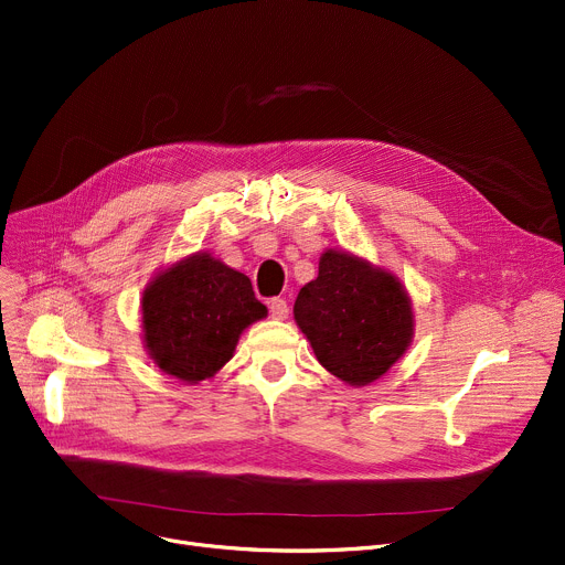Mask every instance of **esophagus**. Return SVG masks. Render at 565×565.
<instances>
[{"label":"esophagus","instance_id":"obj_1","mask_svg":"<svg viewBox=\"0 0 565 565\" xmlns=\"http://www.w3.org/2000/svg\"><path fill=\"white\" fill-rule=\"evenodd\" d=\"M269 315H271L274 319H278V321L287 319V315H289L287 300H285V298H271V300H269Z\"/></svg>","mask_w":565,"mask_h":565}]
</instances>
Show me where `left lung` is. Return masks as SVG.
<instances>
[{
    "instance_id": "obj_1",
    "label": "left lung",
    "mask_w": 565,
    "mask_h": 565,
    "mask_svg": "<svg viewBox=\"0 0 565 565\" xmlns=\"http://www.w3.org/2000/svg\"><path fill=\"white\" fill-rule=\"evenodd\" d=\"M294 319L323 369L351 386L382 377L414 334L412 300L401 280L345 250H326L319 276L302 287Z\"/></svg>"
}]
</instances>
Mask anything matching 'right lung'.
I'll return each mask as SVG.
<instances>
[{
    "instance_id": "add662e5",
    "label": "right lung",
    "mask_w": 565,
    "mask_h": 565,
    "mask_svg": "<svg viewBox=\"0 0 565 565\" xmlns=\"http://www.w3.org/2000/svg\"><path fill=\"white\" fill-rule=\"evenodd\" d=\"M265 317L248 276L207 253L160 271L142 294V330L153 364L190 384L220 371L239 334Z\"/></svg>"
}]
</instances>
